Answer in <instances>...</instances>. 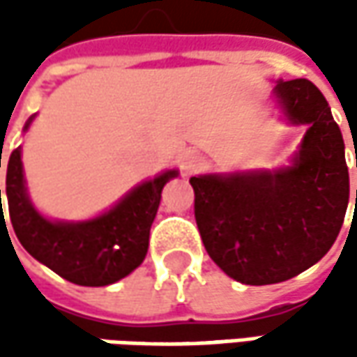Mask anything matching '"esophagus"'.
<instances>
[{"mask_svg":"<svg viewBox=\"0 0 357 357\" xmlns=\"http://www.w3.org/2000/svg\"><path fill=\"white\" fill-rule=\"evenodd\" d=\"M202 169V157L199 153H186L183 160H181V171L183 174H192Z\"/></svg>","mask_w":357,"mask_h":357,"instance_id":"1","label":"esophagus"}]
</instances>
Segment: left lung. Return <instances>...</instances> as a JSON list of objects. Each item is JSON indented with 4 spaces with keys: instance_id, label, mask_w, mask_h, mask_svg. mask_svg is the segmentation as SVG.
I'll list each match as a JSON object with an SVG mask.
<instances>
[{
    "instance_id": "1",
    "label": "left lung",
    "mask_w": 357,
    "mask_h": 357,
    "mask_svg": "<svg viewBox=\"0 0 357 357\" xmlns=\"http://www.w3.org/2000/svg\"><path fill=\"white\" fill-rule=\"evenodd\" d=\"M274 93L292 123L310 125L294 165L190 178L206 252L250 286L290 280L314 266L336 242L350 199L344 139L320 89L292 79L278 81Z\"/></svg>"
}]
</instances>
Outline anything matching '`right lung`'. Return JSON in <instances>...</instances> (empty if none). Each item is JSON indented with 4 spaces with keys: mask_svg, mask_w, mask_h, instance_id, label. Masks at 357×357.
Returning <instances> with one entry per match:
<instances>
[{
    "mask_svg": "<svg viewBox=\"0 0 357 357\" xmlns=\"http://www.w3.org/2000/svg\"><path fill=\"white\" fill-rule=\"evenodd\" d=\"M172 176H176V171L165 172L137 186L113 211L95 220L79 225L51 222L37 213L27 199L21 149L17 146L7 160L9 218L21 246L35 260L79 286H107L125 278L144 260L151 225L160 202V190Z\"/></svg>",
    "mask_w": 357,
    "mask_h": 357,
    "instance_id": "add662e5",
    "label": "right lung"
}]
</instances>
